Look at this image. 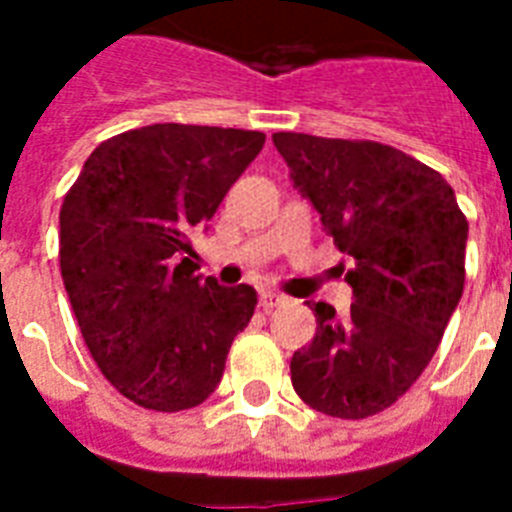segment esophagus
I'll return each instance as SVG.
<instances>
[{"label":"esophagus","mask_w":512,"mask_h":512,"mask_svg":"<svg viewBox=\"0 0 512 512\" xmlns=\"http://www.w3.org/2000/svg\"><path fill=\"white\" fill-rule=\"evenodd\" d=\"M287 300H289L287 295H279V292H271V289H268V292H263V295H260V308L268 313V311H273V308H279V305L287 303Z\"/></svg>","instance_id":"obj_1"}]
</instances>
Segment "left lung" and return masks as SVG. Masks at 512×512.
<instances>
[{
    "label": "left lung",
    "mask_w": 512,
    "mask_h": 512,
    "mask_svg": "<svg viewBox=\"0 0 512 512\" xmlns=\"http://www.w3.org/2000/svg\"><path fill=\"white\" fill-rule=\"evenodd\" d=\"M289 177L353 260L348 316L313 303L316 337L292 356V385L316 412L364 420L430 364L465 287L468 220L436 170L372 140L276 132Z\"/></svg>",
    "instance_id": "1"
}]
</instances>
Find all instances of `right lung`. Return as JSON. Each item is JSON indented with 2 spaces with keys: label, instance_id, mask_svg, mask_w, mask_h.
Here are the masks:
<instances>
[{
  "label": "right lung",
  "instance_id": "add662e5",
  "mask_svg": "<svg viewBox=\"0 0 512 512\" xmlns=\"http://www.w3.org/2000/svg\"><path fill=\"white\" fill-rule=\"evenodd\" d=\"M263 132L151 124L100 143L60 207V273L106 380L143 409L180 412L215 393L233 337L257 305L249 284L196 276L207 228Z\"/></svg>",
  "mask_w": 512,
  "mask_h": 512
}]
</instances>
